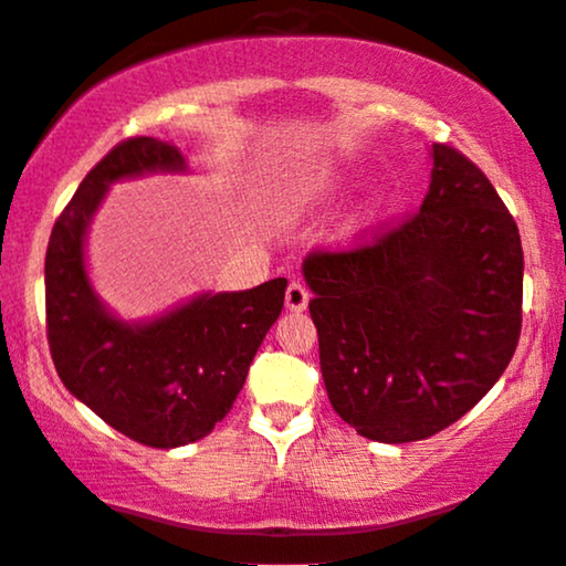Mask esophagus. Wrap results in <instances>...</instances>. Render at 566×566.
Returning <instances> with one entry per match:
<instances>
[{"label": "esophagus", "instance_id": "1", "mask_svg": "<svg viewBox=\"0 0 566 566\" xmlns=\"http://www.w3.org/2000/svg\"><path fill=\"white\" fill-rule=\"evenodd\" d=\"M284 303H287V311L292 313H303L307 303H311V292L303 282H297V279H292L290 287H287V295H284Z\"/></svg>", "mask_w": 566, "mask_h": 566}]
</instances>
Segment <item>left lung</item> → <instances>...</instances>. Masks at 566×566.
<instances>
[{"label":"left lung","instance_id":"obj_1","mask_svg":"<svg viewBox=\"0 0 566 566\" xmlns=\"http://www.w3.org/2000/svg\"><path fill=\"white\" fill-rule=\"evenodd\" d=\"M429 157L417 214L303 263L328 401L390 446L469 413L507 370L523 323L515 220L469 157L450 145Z\"/></svg>","mask_w":566,"mask_h":566}]
</instances>
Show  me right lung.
<instances>
[{
  "label": "right lung",
  "mask_w": 566,
  "mask_h": 566,
  "mask_svg": "<svg viewBox=\"0 0 566 566\" xmlns=\"http://www.w3.org/2000/svg\"><path fill=\"white\" fill-rule=\"evenodd\" d=\"M184 170V155L168 142H120L59 214L46 251V336L59 378L120 434L163 450L201 440L228 417L287 290L279 276L243 292H205L145 323L120 321L101 303L85 269V235L108 186Z\"/></svg>",
  "instance_id": "add662e5"
}]
</instances>
